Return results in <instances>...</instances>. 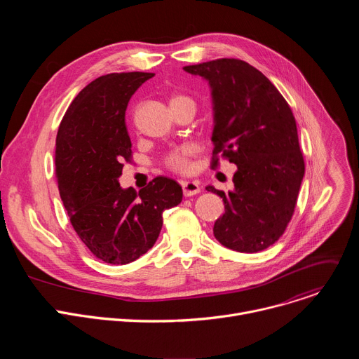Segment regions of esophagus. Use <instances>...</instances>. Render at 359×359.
I'll use <instances>...</instances> for the list:
<instances>
[{
    "label": "esophagus",
    "instance_id": "1",
    "mask_svg": "<svg viewBox=\"0 0 359 359\" xmlns=\"http://www.w3.org/2000/svg\"><path fill=\"white\" fill-rule=\"evenodd\" d=\"M182 189H183L184 197H190V196H194V194L200 193L198 182H194V180H186V182H183V183H182Z\"/></svg>",
    "mask_w": 359,
    "mask_h": 359
}]
</instances>
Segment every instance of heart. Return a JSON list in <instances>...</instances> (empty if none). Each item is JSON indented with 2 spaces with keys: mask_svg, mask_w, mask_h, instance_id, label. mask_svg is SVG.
Segmentation results:
<instances>
[{
  "mask_svg": "<svg viewBox=\"0 0 359 359\" xmlns=\"http://www.w3.org/2000/svg\"><path fill=\"white\" fill-rule=\"evenodd\" d=\"M182 99H190L187 96H183V95H176L172 97L170 104H173V102H177V100H182ZM193 155V147L191 146H182V147H177L175 150H172L169 155L165 158V163L169 169L175 170V172H180V173H184V172H189L190 170V156Z\"/></svg>",
  "mask_w": 359,
  "mask_h": 359,
  "instance_id": "1",
  "label": "heart"
}]
</instances>
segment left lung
I'll return each mask as SVG.
<instances>
[{"mask_svg": "<svg viewBox=\"0 0 359 359\" xmlns=\"http://www.w3.org/2000/svg\"><path fill=\"white\" fill-rule=\"evenodd\" d=\"M183 69L206 79L212 90V168L217 155L237 166L233 190L206 187L224 201L213 234L230 250L262 251L285 231L305 172L291 108L270 79L244 61L222 58Z\"/></svg>", "mask_w": 359, "mask_h": 359, "instance_id": "1", "label": "left lung"}]
</instances>
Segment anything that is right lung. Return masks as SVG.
Here are the masks:
<instances>
[{"label":"right lung","instance_id":"add662e5","mask_svg":"<svg viewBox=\"0 0 359 359\" xmlns=\"http://www.w3.org/2000/svg\"><path fill=\"white\" fill-rule=\"evenodd\" d=\"M155 76L121 72L99 76L72 100L57 135L58 189L71 224L95 257L128 264L156 243L163 212L182 201L173 179H153L139 194L122 189L123 161L132 156L125 112L137 88Z\"/></svg>","mask_w":359,"mask_h":359}]
</instances>
